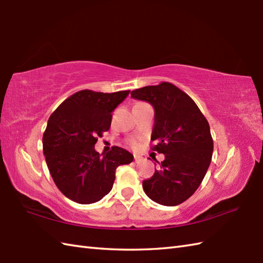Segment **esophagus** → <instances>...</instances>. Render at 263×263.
I'll use <instances>...</instances> for the list:
<instances>
[{
  "label": "esophagus",
  "mask_w": 263,
  "mask_h": 263,
  "mask_svg": "<svg viewBox=\"0 0 263 263\" xmlns=\"http://www.w3.org/2000/svg\"><path fill=\"white\" fill-rule=\"evenodd\" d=\"M142 157H141V156H138V155H135V161H136V163L137 164H139V163H141V161H142Z\"/></svg>",
  "instance_id": "obj_1"
}]
</instances>
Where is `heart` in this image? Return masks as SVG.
Returning a JSON list of instances; mask_svg holds the SVG:
<instances>
[{"instance_id": "obj_1", "label": "heart", "mask_w": 263, "mask_h": 263, "mask_svg": "<svg viewBox=\"0 0 263 263\" xmlns=\"http://www.w3.org/2000/svg\"><path fill=\"white\" fill-rule=\"evenodd\" d=\"M131 144H132L133 148H137V147H138V142H137V141H132Z\"/></svg>"}]
</instances>
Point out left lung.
I'll use <instances>...</instances> for the list:
<instances>
[{
	"label": "left lung",
	"mask_w": 263,
	"mask_h": 263,
	"mask_svg": "<svg viewBox=\"0 0 263 263\" xmlns=\"http://www.w3.org/2000/svg\"><path fill=\"white\" fill-rule=\"evenodd\" d=\"M131 97L153 105L152 149L165 155L155 174L142 182L144 192L159 204H180L197 191L209 168L214 152L209 123L193 99L170 82L136 89Z\"/></svg>",
	"instance_id": "1"
}]
</instances>
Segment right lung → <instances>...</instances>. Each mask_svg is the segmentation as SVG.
Listing matches in <instances>:
<instances>
[{"label":"right lung","mask_w":263,"mask_h":263,"mask_svg":"<svg viewBox=\"0 0 263 263\" xmlns=\"http://www.w3.org/2000/svg\"><path fill=\"white\" fill-rule=\"evenodd\" d=\"M128 92L86 89L65 99L49 116L43 136L46 164L60 191L74 202L102 200L113 187L117 167L133 161V155L120 147L103 155L95 150L98 137L109 130L111 111Z\"/></svg>","instance_id":"right-lung-1"}]
</instances>
